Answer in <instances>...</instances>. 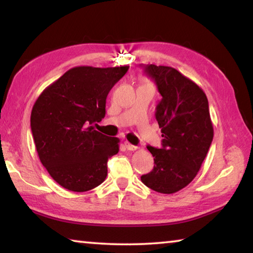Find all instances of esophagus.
Returning <instances> with one entry per match:
<instances>
[{"mask_svg":"<svg viewBox=\"0 0 253 253\" xmlns=\"http://www.w3.org/2000/svg\"><path fill=\"white\" fill-rule=\"evenodd\" d=\"M124 146H125L127 151H136V149H137V146H134V145H131L130 143H128V142L124 143Z\"/></svg>","mask_w":253,"mask_h":253,"instance_id":"obj_1","label":"esophagus"}]
</instances>
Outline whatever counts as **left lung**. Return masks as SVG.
I'll list each match as a JSON object with an SVG mask.
<instances>
[{"label": "left lung", "mask_w": 253, "mask_h": 253, "mask_svg": "<svg viewBox=\"0 0 253 253\" xmlns=\"http://www.w3.org/2000/svg\"><path fill=\"white\" fill-rule=\"evenodd\" d=\"M162 99L155 117L162 131V148L147 146L154 169L142 182L163 194L176 193L193 181L213 139L207 95L194 81L172 67L147 65Z\"/></svg>", "instance_id": "8db88e82"}]
</instances>
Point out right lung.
Segmentation results:
<instances>
[{
  "mask_svg": "<svg viewBox=\"0 0 253 253\" xmlns=\"http://www.w3.org/2000/svg\"><path fill=\"white\" fill-rule=\"evenodd\" d=\"M129 66L75 67L46 87L34 102L31 130L37 152L59 185L85 192L105 181L107 161L119 139L95 130L106 115V99Z\"/></svg>",
  "mask_w": 253,
  "mask_h": 253,
  "instance_id": "add662e5",
  "label": "right lung"
}]
</instances>
